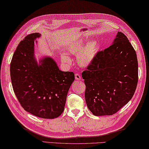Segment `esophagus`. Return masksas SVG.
Masks as SVG:
<instances>
[{"label":"esophagus","mask_w":149,"mask_h":149,"mask_svg":"<svg viewBox=\"0 0 149 149\" xmlns=\"http://www.w3.org/2000/svg\"><path fill=\"white\" fill-rule=\"evenodd\" d=\"M75 79L77 80H81V76L78 73L75 74Z\"/></svg>","instance_id":"obj_1"}]
</instances>
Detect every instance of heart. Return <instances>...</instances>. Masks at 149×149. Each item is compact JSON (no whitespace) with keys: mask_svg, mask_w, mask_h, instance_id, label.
Here are the masks:
<instances>
[{"mask_svg":"<svg viewBox=\"0 0 149 149\" xmlns=\"http://www.w3.org/2000/svg\"><path fill=\"white\" fill-rule=\"evenodd\" d=\"M99 49V46L96 41H91L85 46V42L82 40L73 41L69 43L67 47V50L70 54H80L77 57V61L80 65L86 67L91 63L96 56ZM62 60L69 63V58L63 55Z\"/></svg>","mask_w":149,"mask_h":149,"instance_id":"1","label":"heart"}]
</instances>
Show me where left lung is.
I'll return each instance as SVG.
<instances>
[{
    "mask_svg": "<svg viewBox=\"0 0 149 149\" xmlns=\"http://www.w3.org/2000/svg\"><path fill=\"white\" fill-rule=\"evenodd\" d=\"M87 106L96 116L117 113L132 98L138 82L136 52L118 32L113 44L98 51L82 73Z\"/></svg>",
    "mask_w": 149,
    "mask_h": 149,
    "instance_id": "left-lung-1",
    "label": "left lung"
}]
</instances>
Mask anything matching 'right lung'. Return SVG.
<instances>
[{
  "instance_id": "obj_1",
  "label": "right lung",
  "mask_w": 149,
  "mask_h": 149,
  "mask_svg": "<svg viewBox=\"0 0 149 149\" xmlns=\"http://www.w3.org/2000/svg\"><path fill=\"white\" fill-rule=\"evenodd\" d=\"M40 36L30 33L18 45L10 63L11 80L24 109L41 118L54 119L63 113L74 74L60 71L50 58L43 59L41 65H38L33 46L34 40Z\"/></svg>"
}]
</instances>
